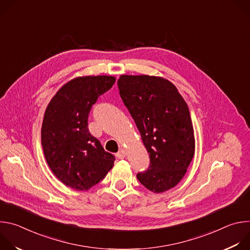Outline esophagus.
<instances>
[{
  "instance_id": "34e87169",
  "label": "esophagus",
  "mask_w": 250,
  "mask_h": 250,
  "mask_svg": "<svg viewBox=\"0 0 250 250\" xmlns=\"http://www.w3.org/2000/svg\"><path fill=\"white\" fill-rule=\"evenodd\" d=\"M125 155H126V151H125V149H121V150L116 154V156H117L118 158H120V159H124V158L125 157Z\"/></svg>"
}]
</instances>
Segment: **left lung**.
<instances>
[{
	"instance_id": "8db88e82",
	"label": "left lung",
	"mask_w": 250,
	"mask_h": 250,
	"mask_svg": "<svg viewBox=\"0 0 250 250\" xmlns=\"http://www.w3.org/2000/svg\"><path fill=\"white\" fill-rule=\"evenodd\" d=\"M121 98L149 153L147 170L136 174L148 190L162 193L184 177L195 152L188 104L168 80L148 75H122Z\"/></svg>"
}]
</instances>
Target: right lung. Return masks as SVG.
Instances as JSON below:
<instances>
[{
	"label": "right lung",
	"instance_id": "right-lung-1",
	"mask_svg": "<svg viewBox=\"0 0 250 250\" xmlns=\"http://www.w3.org/2000/svg\"><path fill=\"white\" fill-rule=\"evenodd\" d=\"M115 82L112 76L73 79L47 105L42 127L43 153L53 174L70 188L88 190L114 166L115 156L90 133L88 117L98 98Z\"/></svg>",
	"mask_w": 250,
	"mask_h": 250
}]
</instances>
